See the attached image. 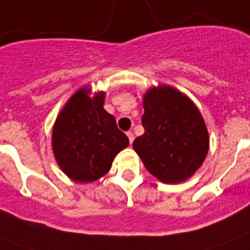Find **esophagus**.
<instances>
[{"instance_id": "1", "label": "esophagus", "mask_w": 250, "mask_h": 250, "mask_svg": "<svg viewBox=\"0 0 250 250\" xmlns=\"http://www.w3.org/2000/svg\"><path fill=\"white\" fill-rule=\"evenodd\" d=\"M127 137H128L129 143L132 144V141H133V133L131 132V131H129V132H127Z\"/></svg>"}]
</instances>
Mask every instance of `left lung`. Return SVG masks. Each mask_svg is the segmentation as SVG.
<instances>
[{
  "instance_id": "obj_1",
  "label": "left lung",
  "mask_w": 250,
  "mask_h": 250,
  "mask_svg": "<svg viewBox=\"0 0 250 250\" xmlns=\"http://www.w3.org/2000/svg\"><path fill=\"white\" fill-rule=\"evenodd\" d=\"M143 106L145 132L133 141V150L160 182H186L209 152V132L200 110L187 94L166 84L149 88Z\"/></svg>"
}]
</instances>
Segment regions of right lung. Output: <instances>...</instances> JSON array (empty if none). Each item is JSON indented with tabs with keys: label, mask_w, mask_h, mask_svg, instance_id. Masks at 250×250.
<instances>
[{
	"label": "right lung",
	"mask_w": 250,
	"mask_h": 250,
	"mask_svg": "<svg viewBox=\"0 0 250 250\" xmlns=\"http://www.w3.org/2000/svg\"><path fill=\"white\" fill-rule=\"evenodd\" d=\"M106 93L82 86L68 98L52 129V149L60 168L76 183H92L111 168L129 145L115 118L104 109Z\"/></svg>",
	"instance_id": "obj_1"
}]
</instances>
